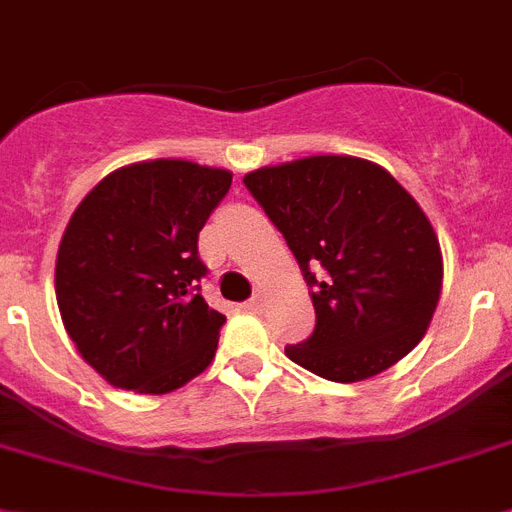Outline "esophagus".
<instances>
[{"instance_id": "obj_1", "label": "esophagus", "mask_w": 512, "mask_h": 512, "mask_svg": "<svg viewBox=\"0 0 512 512\" xmlns=\"http://www.w3.org/2000/svg\"><path fill=\"white\" fill-rule=\"evenodd\" d=\"M244 309H247V312H252V315H260V312H263V309H265V299L260 294H257L255 299H249V302L244 304Z\"/></svg>"}]
</instances>
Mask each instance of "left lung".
Returning <instances> with one entry per match:
<instances>
[{
  "label": "left lung",
  "mask_w": 512,
  "mask_h": 512,
  "mask_svg": "<svg viewBox=\"0 0 512 512\" xmlns=\"http://www.w3.org/2000/svg\"><path fill=\"white\" fill-rule=\"evenodd\" d=\"M244 184L312 286L315 333L286 346L291 362L333 382L369 380L401 362L442 291L440 242L414 197L380 163L356 156L263 166Z\"/></svg>",
  "instance_id": "left-lung-1"
}]
</instances>
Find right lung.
Returning a JSON list of instances; mask_svg holds the SVG:
<instances>
[{
	"instance_id": "obj_1",
	"label": "right lung",
	"mask_w": 512,
	"mask_h": 512,
	"mask_svg": "<svg viewBox=\"0 0 512 512\" xmlns=\"http://www.w3.org/2000/svg\"><path fill=\"white\" fill-rule=\"evenodd\" d=\"M231 171L182 158L111 171L72 213L57 252L59 315L114 388L163 395L213 362L226 317L208 307L197 234Z\"/></svg>"
}]
</instances>
